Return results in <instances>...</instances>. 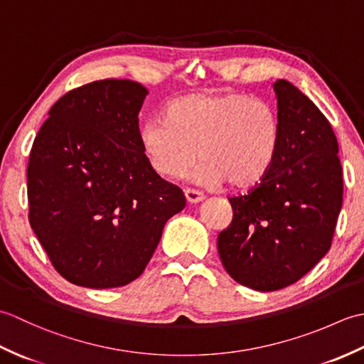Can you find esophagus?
<instances>
[{"mask_svg": "<svg viewBox=\"0 0 364 364\" xmlns=\"http://www.w3.org/2000/svg\"><path fill=\"white\" fill-rule=\"evenodd\" d=\"M184 197H186L188 203H200L205 198L202 192L196 189H184Z\"/></svg>", "mask_w": 364, "mask_h": 364, "instance_id": "esophagus-1", "label": "esophagus"}]
</instances>
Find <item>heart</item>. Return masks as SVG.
Here are the masks:
<instances>
[{
  "label": "heart",
  "instance_id": "obj_1",
  "mask_svg": "<svg viewBox=\"0 0 364 364\" xmlns=\"http://www.w3.org/2000/svg\"><path fill=\"white\" fill-rule=\"evenodd\" d=\"M142 150L161 176L186 175L200 154L196 180L245 191L272 170L282 145L277 107L242 92H197L167 107V117L146 119Z\"/></svg>",
  "mask_w": 364,
  "mask_h": 364
}]
</instances>
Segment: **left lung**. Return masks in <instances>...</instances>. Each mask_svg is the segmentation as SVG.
<instances>
[{
  "label": "left lung",
  "mask_w": 364,
  "mask_h": 364,
  "mask_svg": "<svg viewBox=\"0 0 364 364\" xmlns=\"http://www.w3.org/2000/svg\"><path fill=\"white\" fill-rule=\"evenodd\" d=\"M282 145L272 170L228 198L233 220L219 233L223 267L239 284L278 291L300 280L331 245L343 205L338 141L319 107L291 82L274 84Z\"/></svg>",
  "instance_id": "8db88e82"
}]
</instances>
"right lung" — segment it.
<instances>
[{"mask_svg":"<svg viewBox=\"0 0 364 364\" xmlns=\"http://www.w3.org/2000/svg\"><path fill=\"white\" fill-rule=\"evenodd\" d=\"M146 89L100 80L51 106L28 162L29 223L53 267L107 289L141 275L183 191L154 172L139 139Z\"/></svg>","mask_w":364,"mask_h":364,"instance_id":"obj_1","label":"right lung"}]
</instances>
